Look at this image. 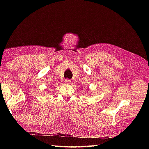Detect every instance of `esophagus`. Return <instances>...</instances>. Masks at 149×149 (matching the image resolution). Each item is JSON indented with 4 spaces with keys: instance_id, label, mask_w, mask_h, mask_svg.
<instances>
[{
    "instance_id": "obj_1",
    "label": "esophagus",
    "mask_w": 149,
    "mask_h": 149,
    "mask_svg": "<svg viewBox=\"0 0 149 149\" xmlns=\"http://www.w3.org/2000/svg\"><path fill=\"white\" fill-rule=\"evenodd\" d=\"M65 84H70L71 83V81L70 80V79H66L65 80Z\"/></svg>"
}]
</instances>
